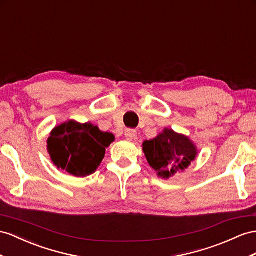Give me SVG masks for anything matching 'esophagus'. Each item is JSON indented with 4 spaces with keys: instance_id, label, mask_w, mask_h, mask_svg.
Returning a JSON list of instances; mask_svg holds the SVG:
<instances>
[{
    "instance_id": "1",
    "label": "esophagus",
    "mask_w": 256,
    "mask_h": 256,
    "mask_svg": "<svg viewBox=\"0 0 256 256\" xmlns=\"http://www.w3.org/2000/svg\"><path fill=\"white\" fill-rule=\"evenodd\" d=\"M126 138L128 140H133L135 137H136V130H130V128H128V130H126Z\"/></svg>"
}]
</instances>
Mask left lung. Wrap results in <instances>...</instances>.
Listing matches in <instances>:
<instances>
[{
	"mask_svg": "<svg viewBox=\"0 0 256 256\" xmlns=\"http://www.w3.org/2000/svg\"><path fill=\"white\" fill-rule=\"evenodd\" d=\"M142 150L149 166L159 178L166 180L184 171L198 154L194 144L187 136L170 128H164L156 138L144 142Z\"/></svg>",
	"mask_w": 256,
	"mask_h": 256,
	"instance_id": "8db88e82",
	"label": "left lung"
}]
</instances>
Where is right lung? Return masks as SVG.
Wrapping results in <instances>:
<instances>
[{
  "mask_svg": "<svg viewBox=\"0 0 256 256\" xmlns=\"http://www.w3.org/2000/svg\"><path fill=\"white\" fill-rule=\"evenodd\" d=\"M114 140V134L102 132L92 123L70 120L52 130L48 150L57 168L85 178L100 166L106 148Z\"/></svg>",
  "mask_w": 256,
  "mask_h": 256,
  "instance_id": "1",
  "label": "right lung"
}]
</instances>
